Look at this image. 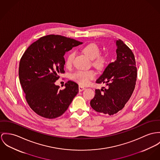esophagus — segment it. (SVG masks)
I'll return each instance as SVG.
<instances>
[{
    "mask_svg": "<svg viewBox=\"0 0 160 160\" xmlns=\"http://www.w3.org/2000/svg\"><path fill=\"white\" fill-rule=\"evenodd\" d=\"M78 89H79V91L81 92V91L85 90V88H84V87H83V86H79V87H78Z\"/></svg>",
    "mask_w": 160,
    "mask_h": 160,
    "instance_id": "esophagus-1",
    "label": "esophagus"
}]
</instances>
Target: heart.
<instances>
[{
	"label": "heart",
	"instance_id": "b5f03b06",
	"mask_svg": "<svg viewBox=\"0 0 160 160\" xmlns=\"http://www.w3.org/2000/svg\"><path fill=\"white\" fill-rule=\"evenodd\" d=\"M83 52L86 55L92 59V64L98 69H103L107 64V58L100 54V49L94 43H89L83 48ZM75 57L73 51L70 52L66 56L65 66L66 68L71 66ZM96 72L94 70H78L72 74V79L82 86L87 85L91 80L96 77Z\"/></svg>",
	"mask_w": 160,
	"mask_h": 160
}]
</instances>
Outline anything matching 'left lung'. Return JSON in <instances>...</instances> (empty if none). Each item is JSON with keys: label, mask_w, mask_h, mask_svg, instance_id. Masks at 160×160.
<instances>
[{"label": "left lung", "mask_w": 160, "mask_h": 160, "mask_svg": "<svg viewBox=\"0 0 160 160\" xmlns=\"http://www.w3.org/2000/svg\"><path fill=\"white\" fill-rule=\"evenodd\" d=\"M117 59L110 63L97 83H107L101 89H96L91 107L98 112L113 115L121 110L131 98L135 88L137 68L133 53L121 39L116 41Z\"/></svg>", "instance_id": "8db88e82"}]
</instances>
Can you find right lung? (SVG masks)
I'll return each instance as SVG.
<instances>
[{
  "label": "right lung",
  "instance_id": "right-lung-1",
  "mask_svg": "<svg viewBox=\"0 0 160 160\" xmlns=\"http://www.w3.org/2000/svg\"><path fill=\"white\" fill-rule=\"evenodd\" d=\"M83 42L58 35L40 38L25 51L19 67L20 83L31 109L39 116L58 118L67 110L78 92V85L72 81L61 90L55 82L64 74V55Z\"/></svg>",
  "mask_w": 160,
  "mask_h": 160
}]
</instances>
